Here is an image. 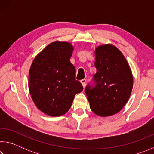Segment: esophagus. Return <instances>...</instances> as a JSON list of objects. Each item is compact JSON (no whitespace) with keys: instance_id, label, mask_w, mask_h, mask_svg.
<instances>
[{"instance_id":"esophagus-1","label":"esophagus","mask_w":154,"mask_h":154,"mask_svg":"<svg viewBox=\"0 0 154 154\" xmlns=\"http://www.w3.org/2000/svg\"><path fill=\"white\" fill-rule=\"evenodd\" d=\"M85 82H86V79H83L81 80V83H82V84L83 88H85Z\"/></svg>"}]
</instances>
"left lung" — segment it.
I'll list each match as a JSON object with an SVG mask.
<instances>
[{
	"label": "left lung",
	"mask_w": 154,
	"mask_h": 154,
	"mask_svg": "<svg viewBox=\"0 0 154 154\" xmlns=\"http://www.w3.org/2000/svg\"><path fill=\"white\" fill-rule=\"evenodd\" d=\"M96 85H90L85 92L94 113L101 117L112 116L124 107L131 94L133 77L126 59L112 44L95 49Z\"/></svg>",
	"instance_id": "8db88e82"
}]
</instances>
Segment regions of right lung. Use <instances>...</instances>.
I'll use <instances>...</instances> for the list:
<instances>
[{
	"mask_svg": "<svg viewBox=\"0 0 154 154\" xmlns=\"http://www.w3.org/2000/svg\"><path fill=\"white\" fill-rule=\"evenodd\" d=\"M73 46L54 41L36 56L31 64L28 88L34 103L49 116H62L69 110L76 94L83 88L75 79V68L70 58Z\"/></svg>",
	"mask_w": 154,
	"mask_h": 154,
	"instance_id": "add662e5",
	"label": "right lung"
}]
</instances>
